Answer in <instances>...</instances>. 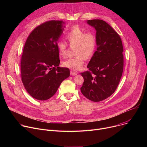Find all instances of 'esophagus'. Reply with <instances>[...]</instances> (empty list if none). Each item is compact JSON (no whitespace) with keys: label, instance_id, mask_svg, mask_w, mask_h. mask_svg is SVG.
Returning a JSON list of instances; mask_svg holds the SVG:
<instances>
[{"label":"esophagus","instance_id":"1","mask_svg":"<svg viewBox=\"0 0 147 147\" xmlns=\"http://www.w3.org/2000/svg\"><path fill=\"white\" fill-rule=\"evenodd\" d=\"M70 74L71 75V76H76L77 74V72H76V71H70Z\"/></svg>","mask_w":147,"mask_h":147}]
</instances>
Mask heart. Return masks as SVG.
<instances>
[{
	"mask_svg": "<svg viewBox=\"0 0 147 147\" xmlns=\"http://www.w3.org/2000/svg\"><path fill=\"white\" fill-rule=\"evenodd\" d=\"M66 38L71 45H76V56L64 61L63 65L74 70H79L83 66L86 58H90L94 54L96 46V37L92 32L85 33L79 27H75L66 35ZM57 48L59 55L65 57L67 52V44L65 42L58 41Z\"/></svg>",
	"mask_w": 147,
	"mask_h": 147,
	"instance_id": "obj_1",
	"label": "heart"
}]
</instances>
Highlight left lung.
<instances>
[{"label": "left lung", "mask_w": 147, "mask_h": 147, "mask_svg": "<svg viewBox=\"0 0 147 147\" xmlns=\"http://www.w3.org/2000/svg\"><path fill=\"white\" fill-rule=\"evenodd\" d=\"M96 30V51L87 67L80 73L84 78L81 92L87 99L99 102L112 95L116 90L123 70V48L119 34L105 21L87 20Z\"/></svg>", "instance_id": "8db88e82"}]
</instances>
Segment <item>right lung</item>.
Wrapping results in <instances>:
<instances>
[{"label":"right lung","mask_w":147,"mask_h":147,"mask_svg":"<svg viewBox=\"0 0 147 147\" xmlns=\"http://www.w3.org/2000/svg\"><path fill=\"white\" fill-rule=\"evenodd\" d=\"M65 27L52 20L36 27L28 36L21 60L23 85L34 98L45 100L53 96L70 70L60 67L57 42Z\"/></svg>","instance_id":"obj_1"}]
</instances>
